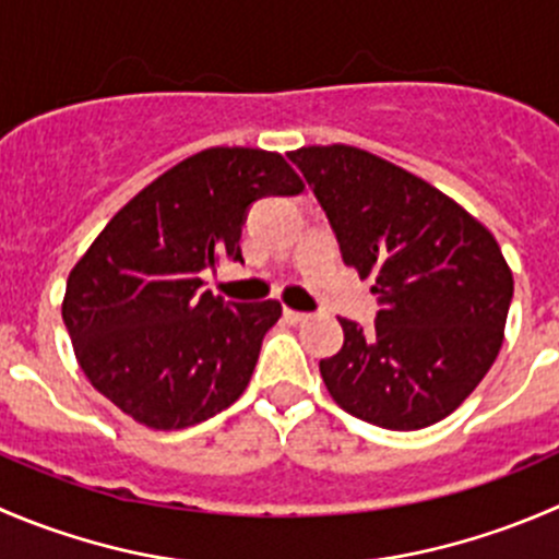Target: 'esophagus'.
Wrapping results in <instances>:
<instances>
[{
    "instance_id": "1",
    "label": "esophagus",
    "mask_w": 559,
    "mask_h": 559,
    "mask_svg": "<svg viewBox=\"0 0 559 559\" xmlns=\"http://www.w3.org/2000/svg\"><path fill=\"white\" fill-rule=\"evenodd\" d=\"M284 317H286V322H292V324H300V322H306V319H308V313H302V311H295V308H284Z\"/></svg>"
}]
</instances>
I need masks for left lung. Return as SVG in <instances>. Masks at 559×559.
<instances>
[{
	"instance_id": "obj_1",
	"label": "left lung",
	"mask_w": 559,
	"mask_h": 559,
	"mask_svg": "<svg viewBox=\"0 0 559 559\" xmlns=\"http://www.w3.org/2000/svg\"><path fill=\"white\" fill-rule=\"evenodd\" d=\"M338 235L344 262L373 275L371 330L349 319L319 360L335 404L366 424L417 431L464 404L506 338L513 273L495 235L412 171L349 144L289 153Z\"/></svg>"
}]
</instances>
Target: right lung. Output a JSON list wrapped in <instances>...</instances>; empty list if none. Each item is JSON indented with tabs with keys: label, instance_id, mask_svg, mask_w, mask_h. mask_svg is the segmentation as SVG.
<instances>
[{
	"label": "right lung",
	"instance_id": "1",
	"mask_svg": "<svg viewBox=\"0 0 559 559\" xmlns=\"http://www.w3.org/2000/svg\"><path fill=\"white\" fill-rule=\"evenodd\" d=\"M306 188L284 155L210 147L135 193L68 275L62 319L92 388L155 431L197 426L251 382L281 302H224L202 270L242 262L246 210Z\"/></svg>",
	"mask_w": 559,
	"mask_h": 559
}]
</instances>
